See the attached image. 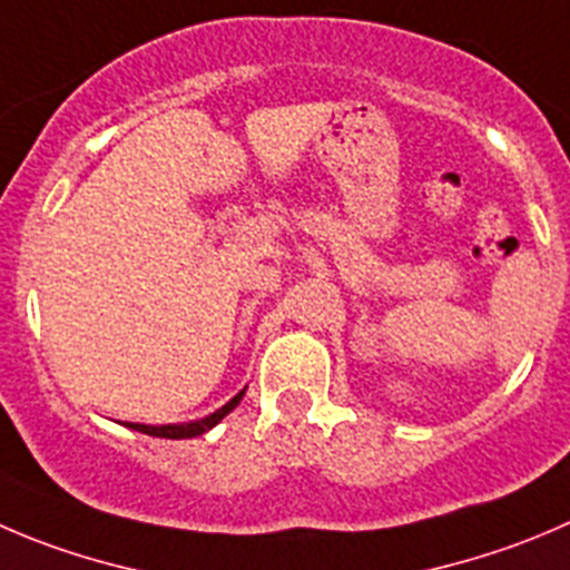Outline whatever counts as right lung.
<instances>
[{
    "label": "right lung",
    "instance_id": "obj_1",
    "mask_svg": "<svg viewBox=\"0 0 570 570\" xmlns=\"http://www.w3.org/2000/svg\"><path fill=\"white\" fill-rule=\"evenodd\" d=\"M245 390L236 392V395L230 397L223 409H217V412H212L208 417H203V420H189V423H167V425H147V423H121V425H127V429H132V432H141V434H150V438H164V440L200 438V434L212 432L214 425H217L225 414H230L236 406H239V401L245 397Z\"/></svg>",
    "mask_w": 570,
    "mask_h": 570
}]
</instances>
